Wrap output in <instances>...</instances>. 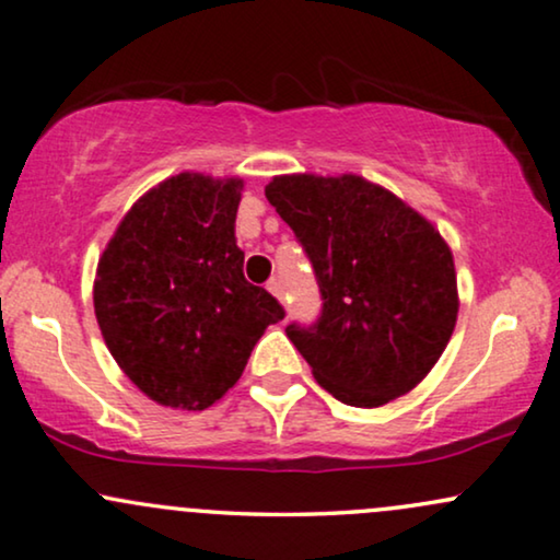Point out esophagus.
Returning <instances> with one entry per match:
<instances>
[{
	"label": "esophagus",
	"mask_w": 560,
	"mask_h": 560,
	"mask_svg": "<svg viewBox=\"0 0 560 560\" xmlns=\"http://www.w3.org/2000/svg\"><path fill=\"white\" fill-rule=\"evenodd\" d=\"M266 289H269L277 299L283 296V289H281V281L279 279H269V283H266Z\"/></svg>",
	"instance_id": "1"
}]
</instances>
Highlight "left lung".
Here are the masks:
<instances>
[{
  "instance_id": "8db88e82",
  "label": "left lung",
  "mask_w": 560,
  "mask_h": 560,
  "mask_svg": "<svg viewBox=\"0 0 560 560\" xmlns=\"http://www.w3.org/2000/svg\"><path fill=\"white\" fill-rule=\"evenodd\" d=\"M266 198L294 231L322 314L287 337L322 388L375 408L416 388L454 332V258L427 218L358 175H283Z\"/></svg>"
}]
</instances>
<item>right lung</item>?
<instances>
[{
  "instance_id": "right-lung-1",
  "label": "right lung",
  "mask_w": 560,
  "mask_h": 560,
  "mask_svg": "<svg viewBox=\"0 0 560 560\" xmlns=\"http://www.w3.org/2000/svg\"><path fill=\"white\" fill-rule=\"evenodd\" d=\"M243 183L183 172L131 205L98 261L93 306L106 348L156 404L205 411L238 383L266 327L283 319L243 277Z\"/></svg>"
}]
</instances>
